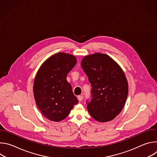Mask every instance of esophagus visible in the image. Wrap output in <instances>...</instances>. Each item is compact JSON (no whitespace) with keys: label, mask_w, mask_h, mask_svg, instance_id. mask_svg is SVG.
Masks as SVG:
<instances>
[{"label":"esophagus","mask_w":157,"mask_h":157,"mask_svg":"<svg viewBox=\"0 0 157 157\" xmlns=\"http://www.w3.org/2000/svg\"><path fill=\"white\" fill-rule=\"evenodd\" d=\"M78 101H82V99H83V97L82 96H79L78 97Z\"/></svg>","instance_id":"obj_1"}]
</instances>
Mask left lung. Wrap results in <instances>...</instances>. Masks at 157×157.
<instances>
[{
  "instance_id": "obj_1",
  "label": "left lung",
  "mask_w": 157,
  "mask_h": 157,
  "mask_svg": "<svg viewBox=\"0 0 157 157\" xmlns=\"http://www.w3.org/2000/svg\"><path fill=\"white\" fill-rule=\"evenodd\" d=\"M81 67L91 85V100L86 101L92 117L101 122L114 119L122 110L128 95V82L119 64L105 54L85 56Z\"/></svg>"
}]
</instances>
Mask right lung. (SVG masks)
<instances>
[{
    "label": "right lung",
    "mask_w": 157,
    "mask_h": 157,
    "mask_svg": "<svg viewBox=\"0 0 157 157\" xmlns=\"http://www.w3.org/2000/svg\"><path fill=\"white\" fill-rule=\"evenodd\" d=\"M76 64L75 56L58 53L43 63L35 76L33 94L36 104L43 115L52 121L65 119L79 102L66 81Z\"/></svg>",
    "instance_id": "add662e5"
}]
</instances>
